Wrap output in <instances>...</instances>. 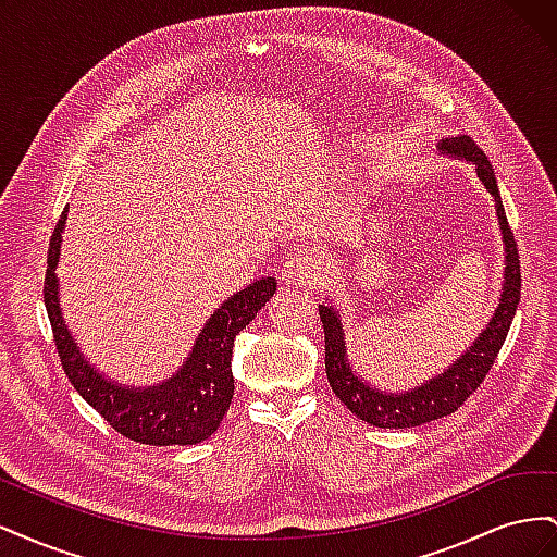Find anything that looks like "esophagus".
Wrapping results in <instances>:
<instances>
[{"mask_svg": "<svg viewBox=\"0 0 557 557\" xmlns=\"http://www.w3.org/2000/svg\"><path fill=\"white\" fill-rule=\"evenodd\" d=\"M318 274V264L311 256H290L281 264V278L285 285H299L305 288Z\"/></svg>", "mask_w": 557, "mask_h": 557, "instance_id": "obj_1", "label": "esophagus"}]
</instances>
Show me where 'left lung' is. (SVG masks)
I'll return each instance as SVG.
<instances>
[{
	"mask_svg": "<svg viewBox=\"0 0 557 557\" xmlns=\"http://www.w3.org/2000/svg\"><path fill=\"white\" fill-rule=\"evenodd\" d=\"M440 148L448 150V153H458L469 162H474L479 178L483 181L487 193H491L495 199V209H497V218L504 234V246H507L504 293L491 325L483 330V334L474 342V346H471L465 356L448 369V372L432 379L423 387H418V391L404 393V395L379 393L376 387L364 385L356 374H352V369L346 360L344 332H342L339 318H336V311H332L330 307H318V313H320V320H323V330H325V369H327V381L332 385V391L360 420L376 428H393V430L416 428L458 411L467 401V397L479 391L483 379L493 369L499 356V348L504 346V339H507L511 320L516 315L518 301H520L518 244L509 227L507 213H504V205H502L491 160L485 158L483 150L469 137L446 139L442 141Z\"/></svg>",
	"mask_w": 557,
	"mask_h": 557,
	"instance_id": "obj_1",
	"label": "left lung"
}]
</instances>
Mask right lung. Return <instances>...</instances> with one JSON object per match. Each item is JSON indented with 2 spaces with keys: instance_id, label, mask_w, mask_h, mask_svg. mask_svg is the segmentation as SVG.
I'll return each instance as SVG.
<instances>
[{
  "instance_id": "add662e5",
  "label": "right lung",
  "mask_w": 557,
  "mask_h": 557,
  "mask_svg": "<svg viewBox=\"0 0 557 557\" xmlns=\"http://www.w3.org/2000/svg\"><path fill=\"white\" fill-rule=\"evenodd\" d=\"M64 218L66 207L48 244L44 301L66 379L115 432H121L132 442L148 446H190L205 442L221 425L232 404L234 336L274 297L276 281L272 276L260 278L230 297L209 318V323L195 342L190 358L185 360L183 369L172 381L146 387V391L117 387L92 372V367L81 358L70 330L64 327L55 278Z\"/></svg>"
}]
</instances>
